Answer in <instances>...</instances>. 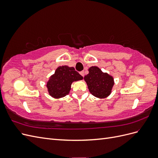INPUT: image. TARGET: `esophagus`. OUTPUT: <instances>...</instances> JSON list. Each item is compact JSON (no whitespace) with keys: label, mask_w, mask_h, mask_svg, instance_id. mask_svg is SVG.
I'll list each match as a JSON object with an SVG mask.
<instances>
[{"label":"esophagus","mask_w":158,"mask_h":158,"mask_svg":"<svg viewBox=\"0 0 158 158\" xmlns=\"http://www.w3.org/2000/svg\"><path fill=\"white\" fill-rule=\"evenodd\" d=\"M80 74L81 75H82V76H83V77H84V74H84V71H81L80 73Z\"/></svg>","instance_id":"34e87169"}]
</instances>
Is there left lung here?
Here are the masks:
<instances>
[{
    "label": "left lung",
    "mask_w": 158,
    "mask_h": 158,
    "mask_svg": "<svg viewBox=\"0 0 158 158\" xmlns=\"http://www.w3.org/2000/svg\"><path fill=\"white\" fill-rule=\"evenodd\" d=\"M89 74L84 76L90 93L99 98H105L111 94L114 85L112 76L103 73L97 66L89 69Z\"/></svg>",
    "instance_id": "1"
}]
</instances>
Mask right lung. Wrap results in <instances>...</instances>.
Returning <instances> with one entry per match:
<instances>
[{
  "label": "right lung",
  "mask_w": 158,
  "mask_h": 158,
  "mask_svg": "<svg viewBox=\"0 0 158 158\" xmlns=\"http://www.w3.org/2000/svg\"><path fill=\"white\" fill-rule=\"evenodd\" d=\"M82 79V76L75 70L74 67L62 66L57 68L55 74L51 76L47 87L52 97L63 98L69 94L72 83Z\"/></svg>",
  "instance_id": "right-lung-1"
}]
</instances>
